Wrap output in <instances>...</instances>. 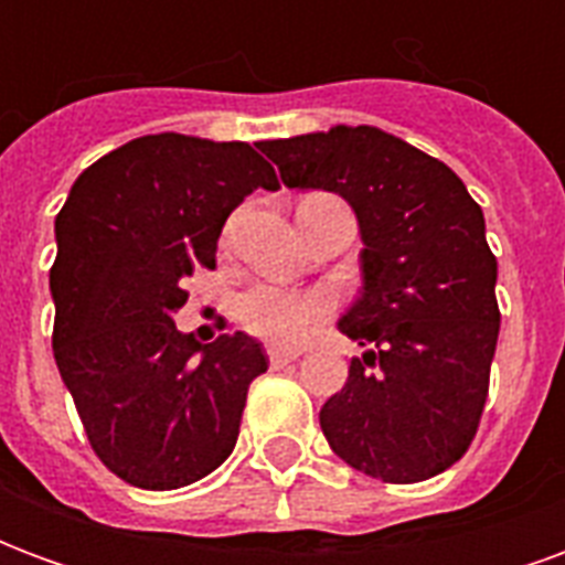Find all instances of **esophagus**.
I'll list each match as a JSON object with an SVG mask.
<instances>
[{"label":"esophagus","mask_w":565,"mask_h":565,"mask_svg":"<svg viewBox=\"0 0 565 565\" xmlns=\"http://www.w3.org/2000/svg\"><path fill=\"white\" fill-rule=\"evenodd\" d=\"M269 363L271 366H287V363H294V360H299L302 356V351L299 348H284V344H269Z\"/></svg>","instance_id":"1"}]
</instances>
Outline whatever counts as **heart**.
Returning <instances> with one entry per match:
<instances>
[{
    "mask_svg": "<svg viewBox=\"0 0 565 565\" xmlns=\"http://www.w3.org/2000/svg\"><path fill=\"white\" fill-rule=\"evenodd\" d=\"M330 296L320 290H290L254 284L235 302V318L250 335L275 344H296L330 315Z\"/></svg>",
    "mask_w": 565,
    "mask_h": 565,
    "instance_id": "obj_1",
    "label": "heart"
}]
</instances>
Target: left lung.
Listing matches in <instances>:
<instances>
[{"label":"left lung","mask_w":565,"mask_h":565,"mask_svg":"<svg viewBox=\"0 0 565 565\" xmlns=\"http://www.w3.org/2000/svg\"><path fill=\"white\" fill-rule=\"evenodd\" d=\"M284 184L332 190L363 233V296L339 330L369 348L320 408L348 466L387 484L445 472L472 445L497 354V257L445 162L375 127L263 141Z\"/></svg>","instance_id":"1"}]
</instances>
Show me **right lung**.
<instances>
[{"label":"right lung","instance_id":"obj_1","mask_svg":"<svg viewBox=\"0 0 565 565\" xmlns=\"http://www.w3.org/2000/svg\"><path fill=\"white\" fill-rule=\"evenodd\" d=\"M245 141L162 132L84 169L56 214V369L93 454L127 484L178 490L235 448L250 381L269 369L245 332L174 330L193 269H214L235 205L278 174Z\"/></svg>","mask_w":565,"mask_h":565}]
</instances>
